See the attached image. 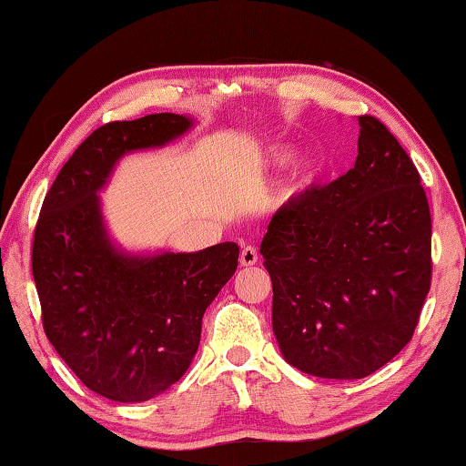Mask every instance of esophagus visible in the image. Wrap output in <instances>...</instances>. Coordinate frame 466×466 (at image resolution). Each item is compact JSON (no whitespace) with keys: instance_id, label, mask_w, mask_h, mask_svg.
Masks as SVG:
<instances>
[{"instance_id":"1","label":"esophagus","mask_w":466,"mask_h":466,"mask_svg":"<svg viewBox=\"0 0 466 466\" xmlns=\"http://www.w3.org/2000/svg\"><path fill=\"white\" fill-rule=\"evenodd\" d=\"M258 261V250L255 248V247H244L242 248V252H240V265L242 267H250V265H255Z\"/></svg>"}]
</instances>
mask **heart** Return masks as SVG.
<instances>
[{"label":"heart","mask_w":466,"mask_h":466,"mask_svg":"<svg viewBox=\"0 0 466 466\" xmlns=\"http://www.w3.org/2000/svg\"><path fill=\"white\" fill-rule=\"evenodd\" d=\"M279 160L283 162L286 160V157H279ZM314 177V170L310 168V167H304L302 170H299V185H306V183H310V178Z\"/></svg>","instance_id":"heart-1"}]
</instances>
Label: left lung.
Masks as SVG:
<instances>
[{"label":"left lung","mask_w":466,"mask_h":466,"mask_svg":"<svg viewBox=\"0 0 466 466\" xmlns=\"http://www.w3.org/2000/svg\"><path fill=\"white\" fill-rule=\"evenodd\" d=\"M358 157L278 209L261 244L283 358L320 378H364L411 341L431 286L421 177L382 121L358 116Z\"/></svg>","instance_id":"8db88e82"}]
</instances>
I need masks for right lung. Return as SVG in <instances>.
Returning a JSON list of instances; mask_svg holds the SVG:
<instances>
[{"mask_svg":"<svg viewBox=\"0 0 466 466\" xmlns=\"http://www.w3.org/2000/svg\"><path fill=\"white\" fill-rule=\"evenodd\" d=\"M183 115L113 121L86 137L45 195L33 275L45 335L84 386L141 403L187 372L201 319L238 267V244L123 257L108 242L96 191L125 152L185 133Z\"/></svg>","mask_w":466,"mask_h":466,"instance_id":"right-lung-1","label":"right lung"}]
</instances>
